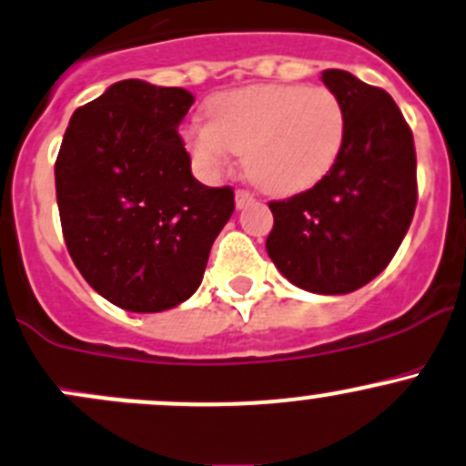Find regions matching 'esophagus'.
Returning <instances> with one entry per match:
<instances>
[{
	"instance_id": "esophagus-1",
	"label": "esophagus",
	"mask_w": 466,
	"mask_h": 466,
	"mask_svg": "<svg viewBox=\"0 0 466 466\" xmlns=\"http://www.w3.org/2000/svg\"><path fill=\"white\" fill-rule=\"evenodd\" d=\"M234 202H237V209H243V207H248L250 202H255V196L248 191H243V188H238V191L234 193Z\"/></svg>"
}]
</instances>
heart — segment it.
I'll return each instance as SVG.
<instances>
[{
    "label": "heart",
    "instance_id": "heart-1",
    "mask_svg": "<svg viewBox=\"0 0 466 466\" xmlns=\"http://www.w3.org/2000/svg\"><path fill=\"white\" fill-rule=\"evenodd\" d=\"M209 123L188 125L184 146L198 168L216 175L243 155L246 175L275 196L319 184L341 157L348 113L325 86L257 84L225 90L207 104Z\"/></svg>",
    "mask_w": 466,
    "mask_h": 466
}]
</instances>
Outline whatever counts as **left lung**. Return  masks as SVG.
<instances>
[{
    "instance_id": "left-lung-1",
    "label": "left lung",
    "mask_w": 466,
    "mask_h": 466,
    "mask_svg": "<svg viewBox=\"0 0 466 466\" xmlns=\"http://www.w3.org/2000/svg\"><path fill=\"white\" fill-rule=\"evenodd\" d=\"M320 79L346 106V146L309 191L270 202L275 223L266 252L291 284L339 296L380 275L408 234L417 155L390 93L346 70H325Z\"/></svg>"
}]
</instances>
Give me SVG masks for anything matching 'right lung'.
I'll return each mask as SVG.
<instances>
[{
    "mask_svg": "<svg viewBox=\"0 0 466 466\" xmlns=\"http://www.w3.org/2000/svg\"><path fill=\"white\" fill-rule=\"evenodd\" d=\"M193 102L184 88L118 81L72 113L58 150L67 252L99 296L127 311L188 300L234 211L232 188L191 175L177 127Z\"/></svg>",
    "mask_w": 466,
    "mask_h": 466,
    "instance_id": "add662e5",
    "label": "right lung"
}]
</instances>
